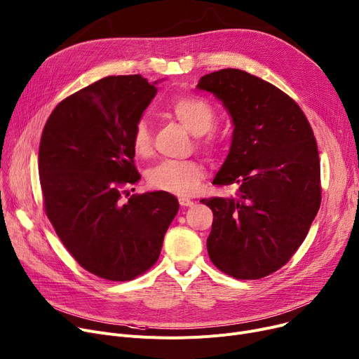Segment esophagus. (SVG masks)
<instances>
[{"instance_id": "obj_1", "label": "esophagus", "mask_w": 359, "mask_h": 359, "mask_svg": "<svg viewBox=\"0 0 359 359\" xmlns=\"http://www.w3.org/2000/svg\"><path fill=\"white\" fill-rule=\"evenodd\" d=\"M179 203L182 205V206H194V201L192 199H189V198H179Z\"/></svg>"}]
</instances>
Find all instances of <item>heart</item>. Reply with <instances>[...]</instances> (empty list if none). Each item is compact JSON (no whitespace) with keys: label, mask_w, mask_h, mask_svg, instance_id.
I'll list each match as a JSON object with an SVG mask.
<instances>
[{"label":"heart","mask_w":359,"mask_h":359,"mask_svg":"<svg viewBox=\"0 0 359 359\" xmlns=\"http://www.w3.org/2000/svg\"><path fill=\"white\" fill-rule=\"evenodd\" d=\"M170 112L177 121L194 135H202L201 146L205 151L213 153L218 149V138L209 133L213 127L217 112L203 98L195 95H180L170 105ZM151 130L146 118L135 121L131 131V147L140 157H146L151 151ZM203 167L194 160L186 161H161L154 165L147 175L151 187L173 195H190L198 190L203 179Z\"/></svg>","instance_id":"obj_1"}]
</instances>
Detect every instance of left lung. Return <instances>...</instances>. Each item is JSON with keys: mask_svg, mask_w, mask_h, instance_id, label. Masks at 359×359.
<instances>
[{"mask_svg": "<svg viewBox=\"0 0 359 359\" xmlns=\"http://www.w3.org/2000/svg\"><path fill=\"white\" fill-rule=\"evenodd\" d=\"M232 119L229 153L213 184L236 196L202 199L213 212L206 247L225 274L257 280L287 262L320 206L318 144L300 107L283 90L240 69L199 79Z\"/></svg>", "mask_w": 359, "mask_h": 359, "instance_id": "left-lung-1", "label": "left lung"}]
</instances>
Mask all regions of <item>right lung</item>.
Masks as SVG:
<instances>
[{"instance_id":"obj_1","label":"right lung","mask_w":359,"mask_h":359,"mask_svg":"<svg viewBox=\"0 0 359 359\" xmlns=\"http://www.w3.org/2000/svg\"><path fill=\"white\" fill-rule=\"evenodd\" d=\"M156 83L141 75L104 78L63 100L43 128L39 175L47 218L72 257L105 280L128 281L151 269L179 210L163 190L119 201L123 187L141 179L131 131Z\"/></svg>"}]
</instances>
